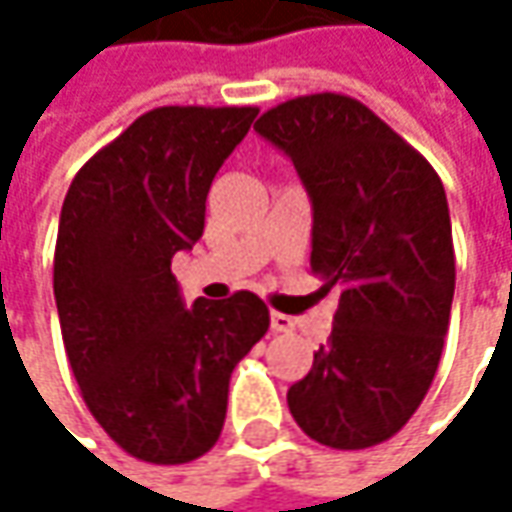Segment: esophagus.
Here are the masks:
<instances>
[{
  "mask_svg": "<svg viewBox=\"0 0 512 512\" xmlns=\"http://www.w3.org/2000/svg\"><path fill=\"white\" fill-rule=\"evenodd\" d=\"M270 330L273 333H287V330H293V319L285 316V313H270Z\"/></svg>",
  "mask_w": 512,
  "mask_h": 512,
  "instance_id": "obj_1",
  "label": "esophagus"
}]
</instances>
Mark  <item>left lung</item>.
<instances>
[{
	"label": "left lung",
	"instance_id": "left-lung-1",
	"mask_svg": "<svg viewBox=\"0 0 512 512\" xmlns=\"http://www.w3.org/2000/svg\"><path fill=\"white\" fill-rule=\"evenodd\" d=\"M293 159L313 202L310 270L339 290L330 342L287 390L313 442L364 450L396 436L442 359L456 287L453 230L433 165L344 93H310L253 125Z\"/></svg>",
	"mask_w": 512,
	"mask_h": 512
}]
</instances>
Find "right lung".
Instances as JSON below:
<instances>
[{
  "label": "right lung",
  "instance_id": "1",
  "mask_svg": "<svg viewBox=\"0 0 512 512\" xmlns=\"http://www.w3.org/2000/svg\"><path fill=\"white\" fill-rule=\"evenodd\" d=\"M259 108L142 113L70 182L53 296L73 379L133 459L185 464L219 442L233 367L270 327L250 290L187 310L170 262L205 230L213 176Z\"/></svg>",
  "mask_w": 512,
  "mask_h": 512
}]
</instances>
